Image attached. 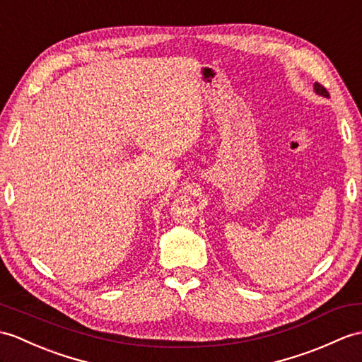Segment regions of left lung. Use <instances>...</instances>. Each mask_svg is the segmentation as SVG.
I'll return each mask as SVG.
<instances>
[{"label": "left lung", "instance_id": "left-lung-1", "mask_svg": "<svg viewBox=\"0 0 362 362\" xmlns=\"http://www.w3.org/2000/svg\"><path fill=\"white\" fill-rule=\"evenodd\" d=\"M315 92L317 95H322V97L329 98V92H327V89L322 85H319V83H315Z\"/></svg>", "mask_w": 362, "mask_h": 362}]
</instances>
